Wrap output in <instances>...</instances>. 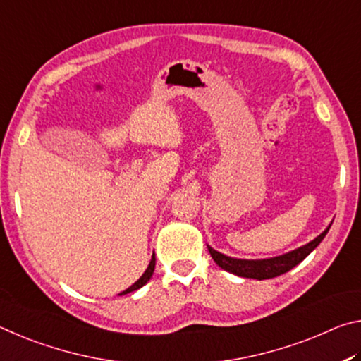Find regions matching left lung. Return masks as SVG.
Returning <instances> with one entry per match:
<instances>
[{"label":"left lung","mask_w":361,"mask_h":361,"mask_svg":"<svg viewBox=\"0 0 361 361\" xmlns=\"http://www.w3.org/2000/svg\"><path fill=\"white\" fill-rule=\"evenodd\" d=\"M331 224L317 236V238L309 241V243L304 246L298 247V250L281 254V256H275L269 259H236L216 251L214 247H211L209 245H208V251L211 254V257L214 259V262L219 265L221 269L230 271V274L243 276V279H254V280L275 279V276L286 274V271H289L291 269L296 267L298 264L302 262L304 259L322 243V240L328 233Z\"/></svg>","instance_id":"left-lung-1"}]
</instances>
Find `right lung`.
<instances>
[{
  "mask_svg": "<svg viewBox=\"0 0 361 361\" xmlns=\"http://www.w3.org/2000/svg\"><path fill=\"white\" fill-rule=\"evenodd\" d=\"M155 261H157V259H155V252H153V256H152V261H150V264H149V267H147V270L144 271V274H142L140 279H139L137 281H135L134 285H131V286H129L128 289H125V291L118 294V296H123V294L133 293V291H135V289H139V288L144 286L145 283L152 279V275H153V270H155Z\"/></svg>",
  "mask_w": 361,
  "mask_h": 361,
  "instance_id": "add662e5",
  "label": "right lung"
}]
</instances>
